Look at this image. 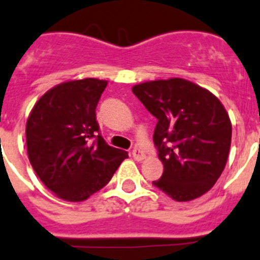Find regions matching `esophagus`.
<instances>
[{"mask_svg":"<svg viewBox=\"0 0 260 260\" xmlns=\"http://www.w3.org/2000/svg\"><path fill=\"white\" fill-rule=\"evenodd\" d=\"M132 155H133V158L136 159V161H141V159H144V158H145V152H144L141 148H135L132 150Z\"/></svg>","mask_w":260,"mask_h":260,"instance_id":"1","label":"esophagus"}]
</instances>
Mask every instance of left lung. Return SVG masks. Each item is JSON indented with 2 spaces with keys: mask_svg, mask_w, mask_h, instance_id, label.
<instances>
[{
  "mask_svg": "<svg viewBox=\"0 0 260 260\" xmlns=\"http://www.w3.org/2000/svg\"><path fill=\"white\" fill-rule=\"evenodd\" d=\"M132 91L157 117L153 141L164 173L153 184L177 202L204 195L229 155L232 123L224 106L208 90L182 78L140 83Z\"/></svg>",
  "mask_w": 260,
  "mask_h": 260,
  "instance_id": "obj_1",
  "label": "left lung"
}]
</instances>
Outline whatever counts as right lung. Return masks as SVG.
I'll return each mask as SVG.
<instances>
[{
    "label": "right lung",
    "instance_id": "1",
    "mask_svg": "<svg viewBox=\"0 0 260 260\" xmlns=\"http://www.w3.org/2000/svg\"><path fill=\"white\" fill-rule=\"evenodd\" d=\"M107 81H69L47 91L26 125L28 159L43 183L68 202H82L106 186L128 157L101 135L95 108Z\"/></svg>",
    "mask_w": 260,
    "mask_h": 260
}]
</instances>
